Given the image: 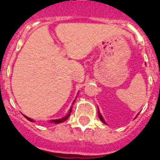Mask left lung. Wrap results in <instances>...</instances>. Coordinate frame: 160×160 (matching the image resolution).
Instances as JSON below:
<instances>
[{"label": "left lung", "mask_w": 160, "mask_h": 160, "mask_svg": "<svg viewBox=\"0 0 160 160\" xmlns=\"http://www.w3.org/2000/svg\"><path fill=\"white\" fill-rule=\"evenodd\" d=\"M98 115H99V118H100V120L101 121V122H103L104 124H106V122H105V120H104V118H103V117L101 116V113H100V111L98 110Z\"/></svg>", "instance_id": "left-lung-1"}]
</instances>
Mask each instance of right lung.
Wrapping results in <instances>:
<instances>
[{
    "label": "right lung",
    "mask_w": 160,
    "mask_h": 160,
    "mask_svg": "<svg viewBox=\"0 0 160 160\" xmlns=\"http://www.w3.org/2000/svg\"><path fill=\"white\" fill-rule=\"evenodd\" d=\"M75 101H76V99H75V101H73V103H72V104H74ZM72 107H71V109H69L68 113V114H67L66 116L63 117V118H62L55 119V120H51V121H50V122H53V123H55V124H59V123H61V122H64V121H66L67 119H68L69 118V116H70L71 113H72ZM24 116H25V115H24ZM25 118H26L27 119V120L30 121V122H34V120H33V119H32V118H28V117L25 116Z\"/></svg>",
    "instance_id": "1"
}]
</instances>
